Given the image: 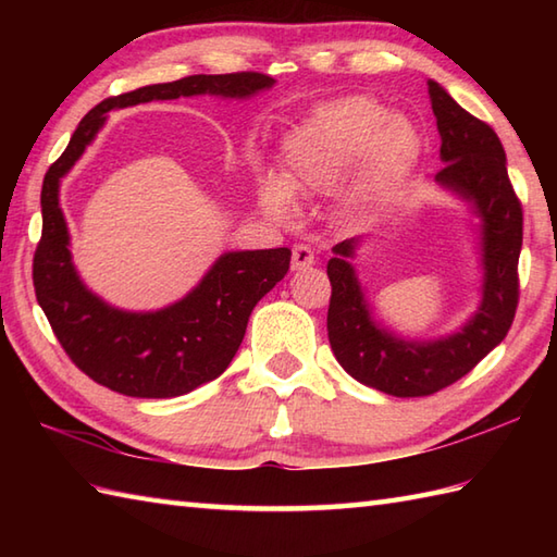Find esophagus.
Returning a JSON list of instances; mask_svg holds the SVG:
<instances>
[{
  "label": "esophagus",
  "mask_w": 557,
  "mask_h": 557,
  "mask_svg": "<svg viewBox=\"0 0 557 557\" xmlns=\"http://www.w3.org/2000/svg\"><path fill=\"white\" fill-rule=\"evenodd\" d=\"M313 265V251L309 244H297L292 248V268L294 270H306Z\"/></svg>",
  "instance_id": "34e87169"
}]
</instances>
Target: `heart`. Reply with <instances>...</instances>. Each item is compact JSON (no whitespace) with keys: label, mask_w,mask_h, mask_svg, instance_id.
I'll list each match as a JSON object with an SVG mask.
<instances>
[{"label":"heart","mask_w":557,"mask_h":557,"mask_svg":"<svg viewBox=\"0 0 557 557\" xmlns=\"http://www.w3.org/2000/svg\"><path fill=\"white\" fill-rule=\"evenodd\" d=\"M417 134L405 122L389 120L383 104L347 98L318 110L297 128L282 150V180L275 172L258 174V200L268 215L294 218V196L330 191L361 156L351 196L371 203L395 188L417 156Z\"/></svg>","instance_id":"obj_1"}]
</instances>
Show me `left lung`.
Returning <instances> with one entry per match:
<instances>
[{"label": "left lung", "mask_w": 557, "mask_h": 557, "mask_svg": "<svg viewBox=\"0 0 557 557\" xmlns=\"http://www.w3.org/2000/svg\"><path fill=\"white\" fill-rule=\"evenodd\" d=\"M429 98L441 132L445 168L435 180L476 206L483 220V301L457 335L441 342H407L377 327L347 258L354 242L335 246L327 260L333 294L327 306V337L342 369L359 383L393 397H425L457 383L505 339L519 304V251H522V200L507 176L498 134L469 114L429 81Z\"/></svg>", "instance_id": "1"}]
</instances>
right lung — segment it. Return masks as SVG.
<instances>
[{"mask_svg": "<svg viewBox=\"0 0 557 557\" xmlns=\"http://www.w3.org/2000/svg\"><path fill=\"white\" fill-rule=\"evenodd\" d=\"M275 78L258 71L196 74L102 100L50 164L40 191L42 234L33 256V287L66 357L92 381L126 397H180L224 373L239 349L253 306L287 275L289 248L224 253L180 304L156 313L110 309L81 285L59 208V180L104 124V112L191 96L248 98Z\"/></svg>", "mask_w": 557, "mask_h": 557, "instance_id": "1", "label": "right lung"}]
</instances>
